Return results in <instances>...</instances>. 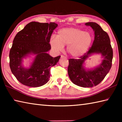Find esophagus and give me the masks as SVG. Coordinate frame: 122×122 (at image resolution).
<instances>
[{
    "mask_svg": "<svg viewBox=\"0 0 122 122\" xmlns=\"http://www.w3.org/2000/svg\"><path fill=\"white\" fill-rule=\"evenodd\" d=\"M61 58H66V57L65 56H63V55H61Z\"/></svg>",
    "mask_w": 122,
    "mask_h": 122,
    "instance_id": "esophagus-1",
    "label": "esophagus"
}]
</instances>
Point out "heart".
I'll return each mask as SVG.
<instances>
[{"label":"heart","instance_id":"obj_1","mask_svg":"<svg viewBox=\"0 0 122 122\" xmlns=\"http://www.w3.org/2000/svg\"><path fill=\"white\" fill-rule=\"evenodd\" d=\"M92 40L89 32L75 27H65L59 30L56 37L51 36L50 45L54 51L59 52L67 45V52L74 57H80L89 48Z\"/></svg>","mask_w":122,"mask_h":122}]
</instances>
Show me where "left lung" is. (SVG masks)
Here are the masks:
<instances>
[{
	"mask_svg": "<svg viewBox=\"0 0 122 122\" xmlns=\"http://www.w3.org/2000/svg\"><path fill=\"white\" fill-rule=\"evenodd\" d=\"M90 26L94 31L95 39L87 52L78 59H69L68 73L74 84L84 88H91L100 83L109 73L112 66L113 51L108 34L96 22L85 24ZM92 53H101L102 62L94 69L86 70L83 66L84 62Z\"/></svg>",
	"mask_w": 122,
	"mask_h": 122,
	"instance_id": "1",
	"label": "left lung"
}]
</instances>
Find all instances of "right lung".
<instances>
[{
  "mask_svg": "<svg viewBox=\"0 0 122 122\" xmlns=\"http://www.w3.org/2000/svg\"><path fill=\"white\" fill-rule=\"evenodd\" d=\"M55 22H30L14 37L10 51V67L18 81L25 86L38 87L47 83L50 69L61 56L53 57L47 53L51 34L57 27ZM30 54L36 55L30 68H25L22 59Z\"/></svg>",
  "mask_w": 122,
  "mask_h": 122,
  "instance_id": "1",
  "label": "right lung"
}]
</instances>
